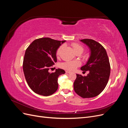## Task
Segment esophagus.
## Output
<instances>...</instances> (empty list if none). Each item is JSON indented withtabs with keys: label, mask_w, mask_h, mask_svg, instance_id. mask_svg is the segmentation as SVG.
Here are the masks:
<instances>
[{
	"label": "esophagus",
	"mask_w": 128,
	"mask_h": 128,
	"mask_svg": "<svg viewBox=\"0 0 128 128\" xmlns=\"http://www.w3.org/2000/svg\"><path fill=\"white\" fill-rule=\"evenodd\" d=\"M66 72L67 73V74H69V73H70V72H69V71H66Z\"/></svg>",
	"instance_id": "obj_1"
}]
</instances>
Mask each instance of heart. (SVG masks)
<instances>
[{
	"instance_id": "heart-1",
	"label": "heart",
	"mask_w": 128,
	"mask_h": 128,
	"mask_svg": "<svg viewBox=\"0 0 128 128\" xmlns=\"http://www.w3.org/2000/svg\"><path fill=\"white\" fill-rule=\"evenodd\" d=\"M72 46L73 49L74 50V51L76 53L78 51H82L83 52V48L82 46L78 44L77 43H73L72 44ZM64 47L63 45L61 46L56 51V56H59L60 52L61 51L62 49ZM80 64L78 61H68L64 62L61 63L60 64V67L63 68L65 70H73L74 69L80 66Z\"/></svg>"
}]
</instances>
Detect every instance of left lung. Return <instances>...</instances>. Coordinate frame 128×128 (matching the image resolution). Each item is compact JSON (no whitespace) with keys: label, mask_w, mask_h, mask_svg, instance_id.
<instances>
[{"label":"left lung","mask_w":128,"mask_h":128,"mask_svg":"<svg viewBox=\"0 0 128 128\" xmlns=\"http://www.w3.org/2000/svg\"><path fill=\"white\" fill-rule=\"evenodd\" d=\"M86 45L90 55L86 64L80 69L88 71L86 76L76 74L74 89L83 98L97 96L105 88L110 78V67L106 50L97 42L90 39L80 40Z\"/></svg>","instance_id":"left-lung-1"}]
</instances>
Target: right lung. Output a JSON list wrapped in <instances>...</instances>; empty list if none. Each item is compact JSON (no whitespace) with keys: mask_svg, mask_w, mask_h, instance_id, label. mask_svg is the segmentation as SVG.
<instances>
[{"mask_svg":"<svg viewBox=\"0 0 128 128\" xmlns=\"http://www.w3.org/2000/svg\"><path fill=\"white\" fill-rule=\"evenodd\" d=\"M65 42L41 38L34 40L26 48L23 70L29 86L36 94L48 96L57 90L58 77L65 71L56 69L50 73L48 70L57 61V50Z\"/></svg>","mask_w":128,"mask_h":128,"instance_id":"right-lung-1","label":"right lung"}]
</instances>
